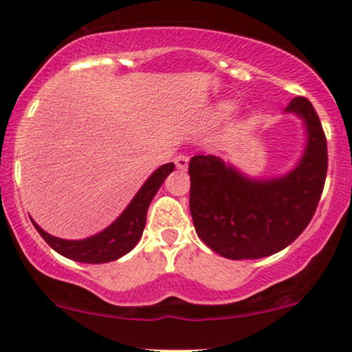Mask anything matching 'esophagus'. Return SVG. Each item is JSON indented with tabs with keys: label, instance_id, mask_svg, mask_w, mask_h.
Returning <instances> with one entry per match:
<instances>
[{
	"label": "esophagus",
	"instance_id": "34e87169",
	"mask_svg": "<svg viewBox=\"0 0 352 352\" xmlns=\"http://www.w3.org/2000/svg\"><path fill=\"white\" fill-rule=\"evenodd\" d=\"M175 165H177V168H180V170H185V168L188 167V157L184 155V153L177 155L175 157Z\"/></svg>",
	"mask_w": 352,
	"mask_h": 352
}]
</instances>
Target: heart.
Here are the masks:
<instances>
[{
	"mask_svg": "<svg viewBox=\"0 0 352 352\" xmlns=\"http://www.w3.org/2000/svg\"><path fill=\"white\" fill-rule=\"evenodd\" d=\"M232 111H233L232 104H221V106H220L221 114H230V112H232Z\"/></svg>",
	"mask_w": 352,
	"mask_h": 352,
	"instance_id": "1",
	"label": "heart"
}]
</instances>
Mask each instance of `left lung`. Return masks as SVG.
<instances>
[{"mask_svg": "<svg viewBox=\"0 0 352 352\" xmlns=\"http://www.w3.org/2000/svg\"><path fill=\"white\" fill-rule=\"evenodd\" d=\"M286 112L301 117L308 142L300 162L285 177L248 179L215 155H195L188 164L190 213L197 235L230 260L281 252L316 212L328 172L324 131L306 98H294Z\"/></svg>", "mask_w": 352, "mask_h": 352, "instance_id": "left-lung-1", "label": "left lung"}]
</instances>
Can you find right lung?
Wrapping results in <instances>:
<instances>
[{"label":"right lung","instance_id":"right-lung-1","mask_svg":"<svg viewBox=\"0 0 352 352\" xmlns=\"http://www.w3.org/2000/svg\"><path fill=\"white\" fill-rule=\"evenodd\" d=\"M173 167L175 165L170 162L157 168L140 187L129 207L120 213V217L98 235L84 238V240H63V238L50 235L39 225H36V221H31L39 235L44 238V241L54 252L69 258V260L94 265L114 261L131 252L140 240L145 228V220H147L148 205L168 173L173 172Z\"/></svg>","mask_w":352,"mask_h":352}]
</instances>
